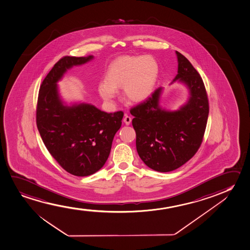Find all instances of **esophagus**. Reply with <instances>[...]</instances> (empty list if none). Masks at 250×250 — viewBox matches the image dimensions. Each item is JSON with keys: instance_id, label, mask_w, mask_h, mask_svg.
Returning <instances> with one entry per match:
<instances>
[{"instance_id": "obj_1", "label": "esophagus", "mask_w": 250, "mask_h": 250, "mask_svg": "<svg viewBox=\"0 0 250 250\" xmlns=\"http://www.w3.org/2000/svg\"><path fill=\"white\" fill-rule=\"evenodd\" d=\"M124 122H125V124L126 125H130V122H131V118H130V116H128L127 114H125V117H124Z\"/></svg>"}]
</instances>
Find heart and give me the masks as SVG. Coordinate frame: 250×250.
<instances>
[{
  "label": "heart",
  "mask_w": 250,
  "mask_h": 250,
  "mask_svg": "<svg viewBox=\"0 0 250 250\" xmlns=\"http://www.w3.org/2000/svg\"><path fill=\"white\" fill-rule=\"evenodd\" d=\"M159 74V63L152 56H123L107 67L105 82L98 84V93L104 101L113 103L117 90L123 87L128 100L141 103L152 95Z\"/></svg>",
  "instance_id": "heart-1"
}]
</instances>
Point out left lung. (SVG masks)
<instances>
[{"mask_svg": "<svg viewBox=\"0 0 250 250\" xmlns=\"http://www.w3.org/2000/svg\"><path fill=\"white\" fill-rule=\"evenodd\" d=\"M178 71L172 83L186 85L189 97L176 110H167L159 101L163 88L130 109L134 116L136 150L150 169L169 172L191 159L201 145L208 116V101L204 81L182 53L175 51Z\"/></svg>", "mask_w": 250, "mask_h": 250, "instance_id": "8db88e82", "label": "left lung"}]
</instances>
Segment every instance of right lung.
<instances>
[{
	"label": "right lung",
	"instance_id": "1",
	"mask_svg": "<svg viewBox=\"0 0 250 250\" xmlns=\"http://www.w3.org/2000/svg\"><path fill=\"white\" fill-rule=\"evenodd\" d=\"M94 59L63 57L40 87L36 125L51 155L66 171L76 176L92 175L104 166L124 113L107 114L85 103L68 104L59 94L58 82L74 66Z\"/></svg>",
	"mask_w": 250,
	"mask_h": 250
}]
</instances>
